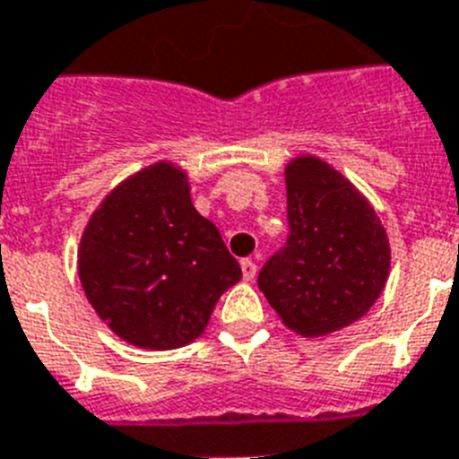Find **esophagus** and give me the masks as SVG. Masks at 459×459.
I'll return each mask as SVG.
<instances>
[{
	"label": "esophagus",
	"mask_w": 459,
	"mask_h": 459,
	"mask_svg": "<svg viewBox=\"0 0 459 459\" xmlns=\"http://www.w3.org/2000/svg\"><path fill=\"white\" fill-rule=\"evenodd\" d=\"M240 268H242V278H245V281H255L256 264L252 262V259H242Z\"/></svg>",
	"instance_id": "obj_1"
}]
</instances>
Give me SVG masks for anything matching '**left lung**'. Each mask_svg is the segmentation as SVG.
<instances>
[{
  "mask_svg": "<svg viewBox=\"0 0 459 459\" xmlns=\"http://www.w3.org/2000/svg\"><path fill=\"white\" fill-rule=\"evenodd\" d=\"M288 242L259 271L282 323L323 337L363 318L386 285V230L356 186L314 155L285 167Z\"/></svg>",
  "mask_w": 459,
  "mask_h": 459,
  "instance_id": "8db88e82",
  "label": "left lung"
}]
</instances>
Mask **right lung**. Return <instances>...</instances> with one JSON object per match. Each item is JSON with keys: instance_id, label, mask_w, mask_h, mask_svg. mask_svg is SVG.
<instances>
[{"instance_id": "right-lung-1", "label": "right lung", "mask_w": 459, "mask_h": 459, "mask_svg": "<svg viewBox=\"0 0 459 459\" xmlns=\"http://www.w3.org/2000/svg\"><path fill=\"white\" fill-rule=\"evenodd\" d=\"M77 256L100 320L152 351L200 337L219 297L242 278L217 226L193 207L186 171L171 162L122 181L89 219Z\"/></svg>"}]
</instances>
